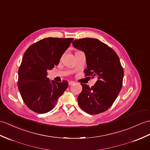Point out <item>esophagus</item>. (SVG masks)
<instances>
[{"mask_svg":"<svg viewBox=\"0 0 150 150\" xmlns=\"http://www.w3.org/2000/svg\"><path fill=\"white\" fill-rule=\"evenodd\" d=\"M75 82H74V81H69V82H68V84H69V86H72L73 84H74Z\"/></svg>","mask_w":150,"mask_h":150,"instance_id":"obj_1","label":"esophagus"}]
</instances>
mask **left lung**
Returning a JSON list of instances; mask_svg holds the SVG:
<instances>
[{
	"label": "left lung",
	"mask_w": 150,
	"mask_h": 150,
	"mask_svg": "<svg viewBox=\"0 0 150 150\" xmlns=\"http://www.w3.org/2000/svg\"><path fill=\"white\" fill-rule=\"evenodd\" d=\"M72 44L84 52L86 75L97 79L91 88L81 83L82 91L78 96L79 105L90 114L105 112L112 105L122 88L124 71L119 57L112 48L95 38L76 40Z\"/></svg>",
	"instance_id": "obj_1"
}]
</instances>
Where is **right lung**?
Wrapping results in <instances>:
<instances>
[{"mask_svg":"<svg viewBox=\"0 0 150 150\" xmlns=\"http://www.w3.org/2000/svg\"><path fill=\"white\" fill-rule=\"evenodd\" d=\"M73 38H47L31 45L23 54L18 69V87L24 103L39 114L49 112L67 89L68 81L47 78V71L58 65Z\"/></svg>","mask_w":150,"mask_h":150,"instance_id":"add662e5","label":"right lung"}]
</instances>
